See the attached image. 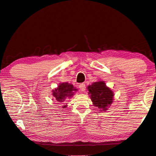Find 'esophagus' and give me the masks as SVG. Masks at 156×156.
I'll return each instance as SVG.
<instances>
[{"label":"esophagus","mask_w":156,"mask_h":156,"mask_svg":"<svg viewBox=\"0 0 156 156\" xmlns=\"http://www.w3.org/2000/svg\"><path fill=\"white\" fill-rule=\"evenodd\" d=\"M79 88H80V90H81L82 92H84L86 90V86H85V84H84V83L80 84L79 86Z\"/></svg>","instance_id":"1"}]
</instances>
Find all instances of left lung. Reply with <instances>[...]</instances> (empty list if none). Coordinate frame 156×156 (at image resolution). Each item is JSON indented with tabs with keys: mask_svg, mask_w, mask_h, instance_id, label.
<instances>
[{
	"mask_svg": "<svg viewBox=\"0 0 156 156\" xmlns=\"http://www.w3.org/2000/svg\"><path fill=\"white\" fill-rule=\"evenodd\" d=\"M89 94L94 106L98 107L100 111H105L110 106L113 100V92L106 87L103 81L94 83L88 87Z\"/></svg>",
	"mask_w": 156,
	"mask_h": 156,
	"instance_id": "8db88e82",
	"label": "left lung"
}]
</instances>
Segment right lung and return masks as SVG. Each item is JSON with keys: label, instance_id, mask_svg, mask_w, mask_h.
I'll use <instances>...</instances> for the list:
<instances>
[{"label": "right lung", "instance_id": "1", "mask_svg": "<svg viewBox=\"0 0 156 156\" xmlns=\"http://www.w3.org/2000/svg\"><path fill=\"white\" fill-rule=\"evenodd\" d=\"M76 88H75L73 84H69L68 83H60L57 88L53 90V96L55 98L56 100L62 102L64 101L68 98H71L73 95L74 91H77ZM66 105L63 106V108L66 107Z\"/></svg>", "mask_w": 156, "mask_h": 156}]
</instances>
